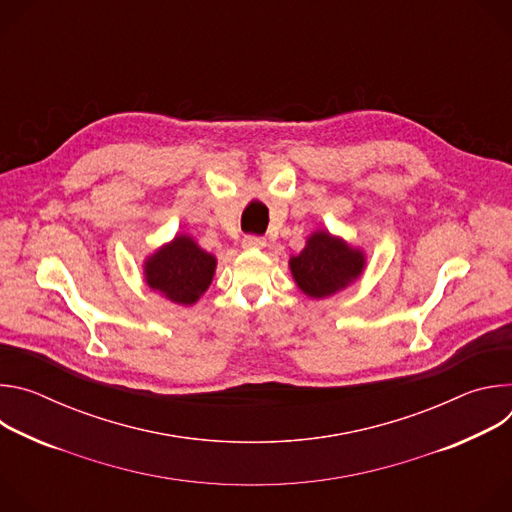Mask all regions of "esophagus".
Segmentation results:
<instances>
[{"label":"esophagus","mask_w":512,"mask_h":512,"mask_svg":"<svg viewBox=\"0 0 512 512\" xmlns=\"http://www.w3.org/2000/svg\"><path fill=\"white\" fill-rule=\"evenodd\" d=\"M267 243H265V239L263 237H255V235H247L245 239H243V247L245 249H263Z\"/></svg>","instance_id":"1"}]
</instances>
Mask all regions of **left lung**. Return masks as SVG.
<instances>
[{
  "label": "left lung",
  "mask_w": 512,
  "mask_h": 512,
  "mask_svg": "<svg viewBox=\"0 0 512 512\" xmlns=\"http://www.w3.org/2000/svg\"><path fill=\"white\" fill-rule=\"evenodd\" d=\"M289 269L306 296L320 300L350 285L364 269V253L328 231H316L289 259Z\"/></svg>",
  "instance_id": "8db88e82"
}]
</instances>
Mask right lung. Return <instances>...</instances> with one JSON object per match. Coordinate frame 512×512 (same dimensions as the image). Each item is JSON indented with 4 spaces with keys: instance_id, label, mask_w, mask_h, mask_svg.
Returning a JSON list of instances; mask_svg holds the SVG:
<instances>
[{
    "instance_id": "1",
    "label": "right lung",
    "mask_w": 512,
    "mask_h": 512,
    "mask_svg": "<svg viewBox=\"0 0 512 512\" xmlns=\"http://www.w3.org/2000/svg\"><path fill=\"white\" fill-rule=\"evenodd\" d=\"M216 269L214 255L198 247L188 235L160 247L143 263L145 281L170 302L192 306L208 289Z\"/></svg>"
}]
</instances>
